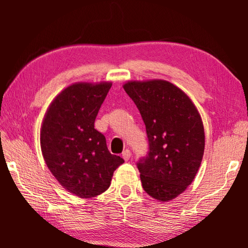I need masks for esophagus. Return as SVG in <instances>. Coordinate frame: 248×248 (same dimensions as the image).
Segmentation results:
<instances>
[{"label": "esophagus", "instance_id": "34e87169", "mask_svg": "<svg viewBox=\"0 0 248 248\" xmlns=\"http://www.w3.org/2000/svg\"><path fill=\"white\" fill-rule=\"evenodd\" d=\"M121 156L124 157V161H128V159L130 158V156H131V152H130V150L125 149L124 152H123V154H121Z\"/></svg>", "mask_w": 248, "mask_h": 248}]
</instances>
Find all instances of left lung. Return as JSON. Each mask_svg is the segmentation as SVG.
Masks as SVG:
<instances>
[{
    "label": "left lung",
    "mask_w": 248,
    "mask_h": 248,
    "mask_svg": "<svg viewBox=\"0 0 248 248\" xmlns=\"http://www.w3.org/2000/svg\"><path fill=\"white\" fill-rule=\"evenodd\" d=\"M124 89L145 124L149 151L137 162L142 187L169 201L194 180L204 151L202 120L190 98L167 81L129 82Z\"/></svg>",
    "instance_id": "1"
}]
</instances>
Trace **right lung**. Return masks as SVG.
I'll use <instances>...</instances> for the list:
<instances>
[{"instance_id":"obj_1","label":"right lung","mask_w":248,"mask_h":248,"mask_svg":"<svg viewBox=\"0 0 248 248\" xmlns=\"http://www.w3.org/2000/svg\"><path fill=\"white\" fill-rule=\"evenodd\" d=\"M111 83H77L50 105L40 131L46 164L66 190L81 198L106 191L124 162L108 151L106 138L94 128Z\"/></svg>"}]
</instances>
